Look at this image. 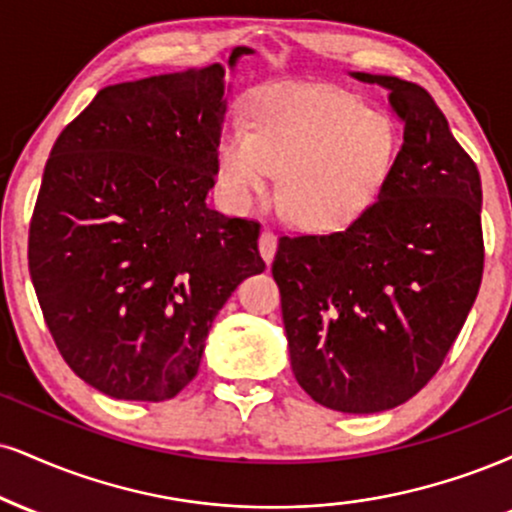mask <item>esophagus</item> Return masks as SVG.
<instances>
[{
	"label": "esophagus",
	"instance_id": "esophagus-1",
	"mask_svg": "<svg viewBox=\"0 0 512 512\" xmlns=\"http://www.w3.org/2000/svg\"><path fill=\"white\" fill-rule=\"evenodd\" d=\"M260 255L264 257V262L267 264H272L276 255V236L269 229H264L260 236Z\"/></svg>",
	"mask_w": 512,
	"mask_h": 512
}]
</instances>
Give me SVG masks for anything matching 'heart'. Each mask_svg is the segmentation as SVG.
Wrapping results in <instances>:
<instances>
[{
  "mask_svg": "<svg viewBox=\"0 0 512 512\" xmlns=\"http://www.w3.org/2000/svg\"><path fill=\"white\" fill-rule=\"evenodd\" d=\"M398 152L396 121L336 85H269L217 143V174L233 205L250 207L281 174L295 224L338 231L374 205Z\"/></svg>",
  "mask_w": 512,
  "mask_h": 512,
  "instance_id": "1",
  "label": "heart"
}]
</instances>
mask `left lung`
<instances>
[{"label": "left lung", "instance_id": "8db88e82", "mask_svg": "<svg viewBox=\"0 0 512 512\" xmlns=\"http://www.w3.org/2000/svg\"><path fill=\"white\" fill-rule=\"evenodd\" d=\"M391 92L403 145L379 200L346 231L281 236L272 274L298 384L324 408L391 410L439 372L484 272L482 181L427 90Z\"/></svg>", "mask_w": 512, "mask_h": 512}]
</instances>
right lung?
<instances>
[{"mask_svg": "<svg viewBox=\"0 0 512 512\" xmlns=\"http://www.w3.org/2000/svg\"><path fill=\"white\" fill-rule=\"evenodd\" d=\"M248 47H236V66ZM224 66L107 85L49 152L28 269L49 334L85 384L169 400L214 317L264 272L260 224L207 207L226 114Z\"/></svg>", "mask_w": 512, "mask_h": 512, "instance_id": "1", "label": "right lung"}]
</instances>
